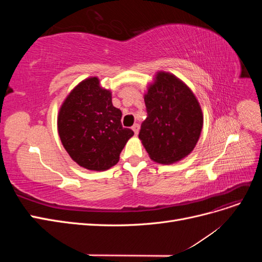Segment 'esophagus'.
<instances>
[{
    "label": "esophagus",
    "instance_id": "obj_1",
    "mask_svg": "<svg viewBox=\"0 0 262 262\" xmlns=\"http://www.w3.org/2000/svg\"><path fill=\"white\" fill-rule=\"evenodd\" d=\"M132 130H133L134 134H136V136H138V133H139V130H140V125H139L138 123H136V124H133V125H132Z\"/></svg>",
    "mask_w": 262,
    "mask_h": 262
}]
</instances>
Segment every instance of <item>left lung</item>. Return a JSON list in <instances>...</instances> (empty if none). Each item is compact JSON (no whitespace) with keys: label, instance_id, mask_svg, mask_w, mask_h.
Segmentation results:
<instances>
[{"label":"left lung","instance_id":"1","mask_svg":"<svg viewBox=\"0 0 262 262\" xmlns=\"http://www.w3.org/2000/svg\"><path fill=\"white\" fill-rule=\"evenodd\" d=\"M147 118L139 139L152 161L173 164L195 147L203 126L201 106L180 78L158 71L144 94Z\"/></svg>","mask_w":262,"mask_h":262}]
</instances>
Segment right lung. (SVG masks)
I'll return each instance as SVG.
<instances>
[{"label":"right lung","instance_id":"1","mask_svg":"<svg viewBox=\"0 0 262 262\" xmlns=\"http://www.w3.org/2000/svg\"><path fill=\"white\" fill-rule=\"evenodd\" d=\"M122 113L114 107L112 91L100 86L97 76L87 77L69 93L58 114L63 147L81 167L104 171L120 158L131 129L122 128Z\"/></svg>","mask_w":262,"mask_h":262}]
</instances>
